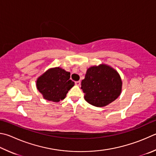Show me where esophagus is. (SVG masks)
Masks as SVG:
<instances>
[{
    "label": "esophagus",
    "mask_w": 156,
    "mask_h": 156,
    "mask_svg": "<svg viewBox=\"0 0 156 156\" xmlns=\"http://www.w3.org/2000/svg\"><path fill=\"white\" fill-rule=\"evenodd\" d=\"M75 84H76V86H80V84H81V82L80 81H76Z\"/></svg>",
    "instance_id": "1"
}]
</instances>
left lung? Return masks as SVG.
I'll return each instance as SVG.
<instances>
[{
    "label": "left lung",
    "mask_w": 156,
    "mask_h": 156,
    "mask_svg": "<svg viewBox=\"0 0 156 156\" xmlns=\"http://www.w3.org/2000/svg\"><path fill=\"white\" fill-rule=\"evenodd\" d=\"M81 89L84 100L97 107L108 105L120 95L122 80L115 69L105 64L92 66L87 70Z\"/></svg>",
    "instance_id": "obj_1"
}]
</instances>
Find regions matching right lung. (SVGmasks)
Segmentation results:
<instances>
[{
	"mask_svg": "<svg viewBox=\"0 0 156 156\" xmlns=\"http://www.w3.org/2000/svg\"><path fill=\"white\" fill-rule=\"evenodd\" d=\"M70 73L61 67L48 69L36 82L37 88L45 100L58 102L66 97L74 83L69 79Z\"/></svg>",
	"mask_w": 156,
	"mask_h": 156,
	"instance_id": "1",
	"label": "right lung"
}]
</instances>
